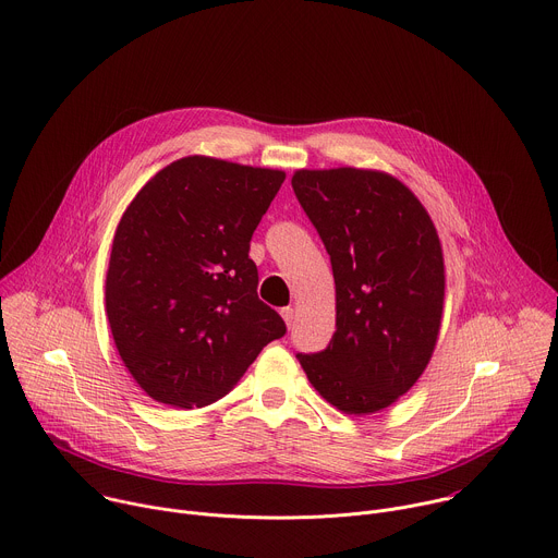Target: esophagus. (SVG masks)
I'll use <instances>...</instances> for the list:
<instances>
[{
	"label": "esophagus",
	"instance_id": "esophagus-1",
	"mask_svg": "<svg viewBox=\"0 0 558 558\" xmlns=\"http://www.w3.org/2000/svg\"><path fill=\"white\" fill-rule=\"evenodd\" d=\"M280 315H282V320H284V325L291 329L293 327V323H295V311L291 308V306H284L282 311H280Z\"/></svg>",
	"mask_w": 558,
	"mask_h": 558
}]
</instances>
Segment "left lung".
Instances as JSON below:
<instances>
[{"mask_svg": "<svg viewBox=\"0 0 558 558\" xmlns=\"http://www.w3.org/2000/svg\"><path fill=\"white\" fill-rule=\"evenodd\" d=\"M291 185L331 256L338 327L325 351L298 360L338 411H384L420 379L439 338L446 271L437 229L386 172L298 170Z\"/></svg>", "mask_w": 558, "mask_h": 558, "instance_id": "1", "label": "left lung"}]
</instances>
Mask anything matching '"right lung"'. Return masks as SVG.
<instances>
[{"label":"right lung","mask_w":558,"mask_h":558,"mask_svg":"<svg viewBox=\"0 0 558 558\" xmlns=\"http://www.w3.org/2000/svg\"><path fill=\"white\" fill-rule=\"evenodd\" d=\"M282 170L185 156L151 177L117 227L106 311L117 351L151 400L218 402L287 333L258 298L254 229Z\"/></svg>","instance_id":"obj_1"}]
</instances>
